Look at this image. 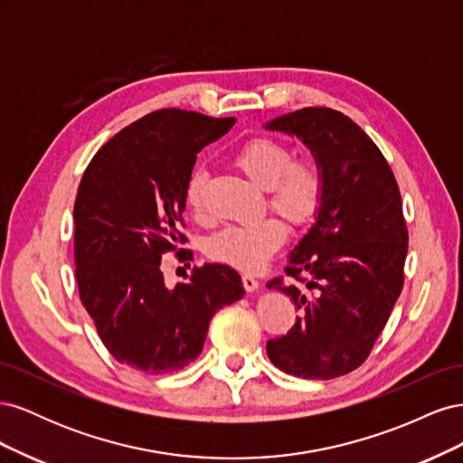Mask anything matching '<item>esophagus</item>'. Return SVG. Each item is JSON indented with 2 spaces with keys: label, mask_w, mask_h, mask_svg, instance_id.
Returning a JSON list of instances; mask_svg holds the SVG:
<instances>
[{
  "label": "esophagus",
  "mask_w": 463,
  "mask_h": 463,
  "mask_svg": "<svg viewBox=\"0 0 463 463\" xmlns=\"http://www.w3.org/2000/svg\"><path fill=\"white\" fill-rule=\"evenodd\" d=\"M241 279H243V286H245V289H247V291H257V289H259V279H257L255 276L243 274V276H241Z\"/></svg>",
  "instance_id": "esophagus-1"
}]
</instances>
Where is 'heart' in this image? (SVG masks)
I'll list each match as a JSON object with an SVG mask.
<instances>
[{"mask_svg":"<svg viewBox=\"0 0 463 463\" xmlns=\"http://www.w3.org/2000/svg\"><path fill=\"white\" fill-rule=\"evenodd\" d=\"M233 164L266 189L269 204L296 226L311 222L325 197L326 179L313 156L293 160V150L278 138L259 135L233 152ZM206 170L197 165L185 184V201L194 214H203ZM288 228L276 216L230 223L210 237L206 255L240 270H257L286 241Z\"/></svg>","mask_w":463,"mask_h":463,"instance_id":"obj_1","label":"heart"}]
</instances>
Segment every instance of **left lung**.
Listing matches in <instances>:
<instances>
[{"instance_id":"1","label":"left lung","mask_w":463,"mask_h":463,"mask_svg":"<svg viewBox=\"0 0 463 463\" xmlns=\"http://www.w3.org/2000/svg\"><path fill=\"white\" fill-rule=\"evenodd\" d=\"M266 129L299 137L326 179L317 220L284 269L303 286L266 284L299 311L266 354L288 374L328 381L363 365L402 293L408 226L400 189L383 152L342 111L303 108Z\"/></svg>"}]
</instances>
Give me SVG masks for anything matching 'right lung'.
I'll return each mask as SVG.
<instances>
[{
    "instance_id": "right-lung-1",
    "label": "right lung",
    "mask_w": 463,
    "mask_h": 463,
    "mask_svg": "<svg viewBox=\"0 0 463 463\" xmlns=\"http://www.w3.org/2000/svg\"><path fill=\"white\" fill-rule=\"evenodd\" d=\"M233 123L177 108L152 111L111 137L82 174L73 208L79 296L123 365L148 374L187 367L214 313L245 296L241 276L226 264L194 266L174 289L160 270L162 255L187 241L179 228L197 154Z\"/></svg>"
}]
</instances>
